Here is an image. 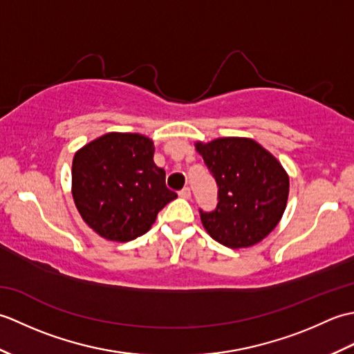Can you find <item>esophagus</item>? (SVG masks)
<instances>
[{"label":"esophagus","mask_w":354,"mask_h":354,"mask_svg":"<svg viewBox=\"0 0 354 354\" xmlns=\"http://www.w3.org/2000/svg\"><path fill=\"white\" fill-rule=\"evenodd\" d=\"M179 196H181L183 199H190L192 198V190L189 189V187H184V189L179 192Z\"/></svg>","instance_id":"34e87169"}]
</instances>
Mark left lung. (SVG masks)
<instances>
[{"instance_id":"1","label":"left lung","mask_w":354,"mask_h":354,"mask_svg":"<svg viewBox=\"0 0 354 354\" xmlns=\"http://www.w3.org/2000/svg\"><path fill=\"white\" fill-rule=\"evenodd\" d=\"M219 187V204L201 212L216 242L239 250L257 245L281 221L289 198V175L281 162L252 138L222 137L194 142Z\"/></svg>"}]
</instances>
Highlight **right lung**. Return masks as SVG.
<instances>
[{"label": "right lung", "instance_id": "add662e5", "mask_svg": "<svg viewBox=\"0 0 354 354\" xmlns=\"http://www.w3.org/2000/svg\"><path fill=\"white\" fill-rule=\"evenodd\" d=\"M153 153L152 140L131 132L104 133L74 153V204L100 237L124 243L146 234L158 213L178 198L165 187Z\"/></svg>", "mask_w": 354, "mask_h": 354}]
</instances>
